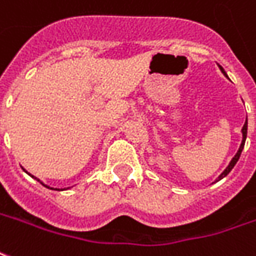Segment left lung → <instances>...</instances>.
Wrapping results in <instances>:
<instances>
[{"label": "left lung", "instance_id": "left-lung-1", "mask_svg": "<svg viewBox=\"0 0 256 256\" xmlns=\"http://www.w3.org/2000/svg\"><path fill=\"white\" fill-rule=\"evenodd\" d=\"M219 69L222 70V73L228 78V73L224 72V69L222 68L220 65H219ZM246 128H248V122H246V123H244V126H242V128H241V133H242V140H241V144H240V148H238V151H237V154L234 155L233 159L230 160V164L228 165V168L224 169V170L220 174H219V178H216V182H219V180H222L223 178H226L228 176V173L232 172V169H233L234 166H236V164H237V160L240 159V155L241 152H242V148H244V144H246Z\"/></svg>", "mask_w": 256, "mask_h": 256}]
</instances>
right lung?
I'll list each match as a JSON object with an SVG mask.
<instances>
[{"label": "right lung", "mask_w": 256, "mask_h": 256, "mask_svg": "<svg viewBox=\"0 0 256 256\" xmlns=\"http://www.w3.org/2000/svg\"><path fill=\"white\" fill-rule=\"evenodd\" d=\"M23 170L26 172V173H28V176H32V178H36V180H37V182H40V183L42 184V186H44V187H47V188H51V190H58V191H64V190H66V188H60H60H54V187H50V186H47V184H46V183H42V182H41V180H40V178H36V176H33V174H30V173H28V172L26 170V169H23ZM68 188H69V187H68Z\"/></svg>", "instance_id": "add662e5"}]
</instances>
